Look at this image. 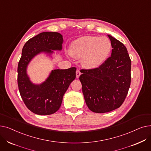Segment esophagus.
Wrapping results in <instances>:
<instances>
[{"label":"esophagus","instance_id":"esophagus-1","mask_svg":"<svg viewBox=\"0 0 151 151\" xmlns=\"http://www.w3.org/2000/svg\"><path fill=\"white\" fill-rule=\"evenodd\" d=\"M80 75H81V72H80V70L77 69V70H76V78H78L79 77H80Z\"/></svg>","mask_w":151,"mask_h":151}]
</instances>
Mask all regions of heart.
Listing matches in <instances>:
<instances>
[{
	"mask_svg": "<svg viewBox=\"0 0 151 151\" xmlns=\"http://www.w3.org/2000/svg\"><path fill=\"white\" fill-rule=\"evenodd\" d=\"M111 50V43L108 38L84 36L71 43L69 54L75 59H81L84 67L96 68L105 62Z\"/></svg>",
	"mask_w": 151,
	"mask_h": 151,
	"instance_id": "b5f03b06",
	"label": "heart"
}]
</instances>
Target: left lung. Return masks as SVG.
<instances>
[{"label":"left lung","mask_w":151,"mask_h":151,"mask_svg":"<svg viewBox=\"0 0 151 151\" xmlns=\"http://www.w3.org/2000/svg\"><path fill=\"white\" fill-rule=\"evenodd\" d=\"M111 56L99 68L81 70L80 80L87 106L92 112L104 113L119 108L131 82V60L120 41L108 35Z\"/></svg>","instance_id":"left-lung-1"}]
</instances>
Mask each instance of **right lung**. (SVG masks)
<instances>
[{
    "label": "right lung",
    "mask_w": 151,
    "mask_h": 151,
    "mask_svg": "<svg viewBox=\"0 0 151 151\" xmlns=\"http://www.w3.org/2000/svg\"><path fill=\"white\" fill-rule=\"evenodd\" d=\"M63 36L58 32H45L29 39L24 46L18 66V84L21 97L27 108L38 115H50L60 107L63 95L76 78L75 67L52 70L41 84H34L27 74V67L36 55L48 56L61 51Z\"/></svg>",
    "instance_id": "obj_1"
}]
</instances>
